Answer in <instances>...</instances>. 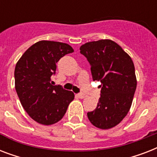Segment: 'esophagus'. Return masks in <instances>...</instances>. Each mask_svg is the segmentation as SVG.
Returning <instances> with one entry per match:
<instances>
[{
  "label": "esophagus",
  "instance_id": "34e87169",
  "mask_svg": "<svg viewBox=\"0 0 157 157\" xmlns=\"http://www.w3.org/2000/svg\"><path fill=\"white\" fill-rule=\"evenodd\" d=\"M76 96L79 98H86V95L85 94H77Z\"/></svg>",
  "mask_w": 157,
  "mask_h": 157
}]
</instances>
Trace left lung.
<instances>
[{"instance_id": "8db88e82", "label": "left lung", "mask_w": 157, "mask_h": 157, "mask_svg": "<svg viewBox=\"0 0 157 157\" xmlns=\"http://www.w3.org/2000/svg\"><path fill=\"white\" fill-rule=\"evenodd\" d=\"M80 52L90 64L94 81L101 82V95L95 110L87 113L91 124L111 129L124 119L131 107L137 87L131 58L112 40L84 44Z\"/></svg>"}]
</instances>
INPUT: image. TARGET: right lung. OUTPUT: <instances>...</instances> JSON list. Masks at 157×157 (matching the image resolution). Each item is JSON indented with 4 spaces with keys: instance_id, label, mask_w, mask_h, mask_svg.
<instances>
[{
    "instance_id": "right-lung-1",
    "label": "right lung",
    "mask_w": 157,
    "mask_h": 157,
    "mask_svg": "<svg viewBox=\"0 0 157 157\" xmlns=\"http://www.w3.org/2000/svg\"><path fill=\"white\" fill-rule=\"evenodd\" d=\"M74 50L66 43L40 40L26 50L14 69L15 90L29 117L39 124L50 125L63 117L73 92L50 83L56 63Z\"/></svg>"
}]
</instances>
